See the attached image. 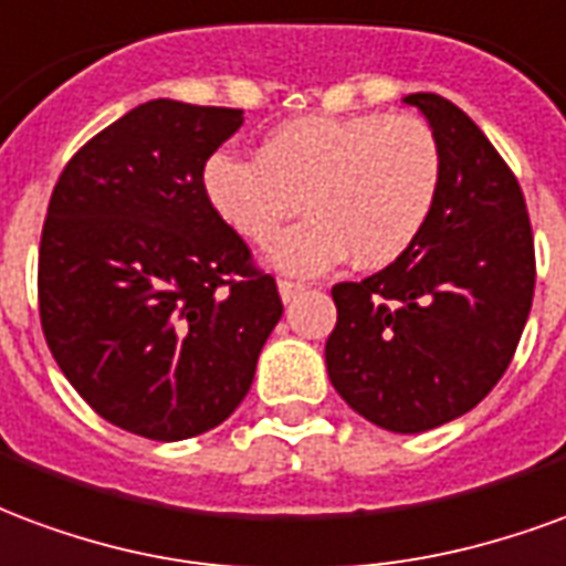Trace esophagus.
Listing matches in <instances>:
<instances>
[{"mask_svg":"<svg viewBox=\"0 0 566 566\" xmlns=\"http://www.w3.org/2000/svg\"><path fill=\"white\" fill-rule=\"evenodd\" d=\"M277 289H280V298L289 304V301L295 298L298 292H304V283H295V280H280Z\"/></svg>","mask_w":566,"mask_h":566,"instance_id":"esophagus-1","label":"esophagus"}]
</instances>
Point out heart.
<instances>
[{"label":"heart","mask_w":566,"mask_h":566,"mask_svg":"<svg viewBox=\"0 0 566 566\" xmlns=\"http://www.w3.org/2000/svg\"><path fill=\"white\" fill-rule=\"evenodd\" d=\"M443 189V147L419 117H298L271 129L255 159L213 153L205 192L243 241H277L301 201L311 220L271 250L289 274L353 265L386 268L413 250Z\"/></svg>","instance_id":"b5f03b06"}]
</instances>
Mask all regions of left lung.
<instances>
[{"instance_id": "obj_1", "label": "left lung", "mask_w": 566, "mask_h": 566, "mask_svg": "<svg viewBox=\"0 0 566 566\" xmlns=\"http://www.w3.org/2000/svg\"><path fill=\"white\" fill-rule=\"evenodd\" d=\"M443 147V189L413 250L337 283L328 379L358 416L419 434L473 410L513 361L534 301V234L501 153L437 93L403 96Z\"/></svg>"}]
</instances>
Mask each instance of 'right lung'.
Instances as JSON below:
<instances>
[{
	"label": "right lung",
	"mask_w": 566,
	"mask_h": 566,
	"mask_svg": "<svg viewBox=\"0 0 566 566\" xmlns=\"http://www.w3.org/2000/svg\"><path fill=\"white\" fill-rule=\"evenodd\" d=\"M243 111L153 98L74 153L39 250L56 365L102 419L150 440L234 413L283 316L277 283L213 210L205 165Z\"/></svg>",
	"instance_id": "1"
}]
</instances>
